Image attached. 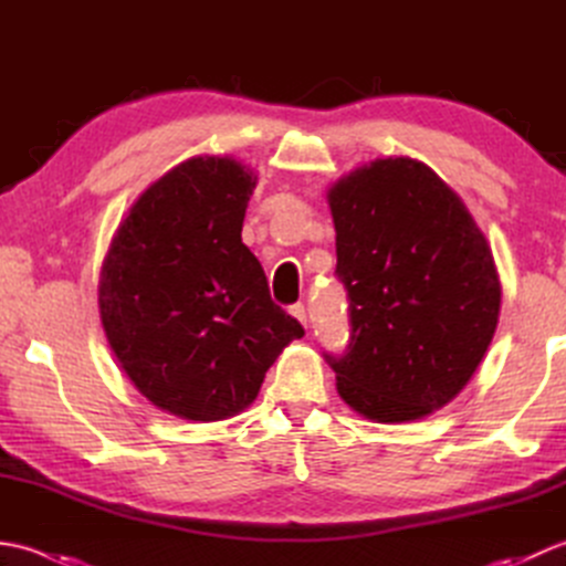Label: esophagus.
<instances>
[{"mask_svg": "<svg viewBox=\"0 0 566 566\" xmlns=\"http://www.w3.org/2000/svg\"><path fill=\"white\" fill-rule=\"evenodd\" d=\"M290 314H292L298 323H302L304 328H308V316H306V306H304V304H294V306L290 308Z\"/></svg>", "mask_w": 566, "mask_h": 566, "instance_id": "1", "label": "esophagus"}]
</instances>
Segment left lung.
Here are the masks:
<instances>
[{
	"instance_id": "8db88e82",
	"label": "left lung",
	"mask_w": 566,
	"mask_h": 566,
	"mask_svg": "<svg viewBox=\"0 0 566 566\" xmlns=\"http://www.w3.org/2000/svg\"><path fill=\"white\" fill-rule=\"evenodd\" d=\"M350 343L326 355L340 399L377 423L450 403L494 338L501 282L464 201L411 158H377L328 189Z\"/></svg>"
}]
</instances>
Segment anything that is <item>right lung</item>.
<instances>
[{
	"instance_id": "1",
	"label": "right lung",
	"mask_w": 566,
	"mask_h": 566,
	"mask_svg": "<svg viewBox=\"0 0 566 566\" xmlns=\"http://www.w3.org/2000/svg\"><path fill=\"white\" fill-rule=\"evenodd\" d=\"M255 172L199 155L153 182L118 226L99 276V316L118 365L160 411H243L302 323L270 298L240 231Z\"/></svg>"
}]
</instances>
